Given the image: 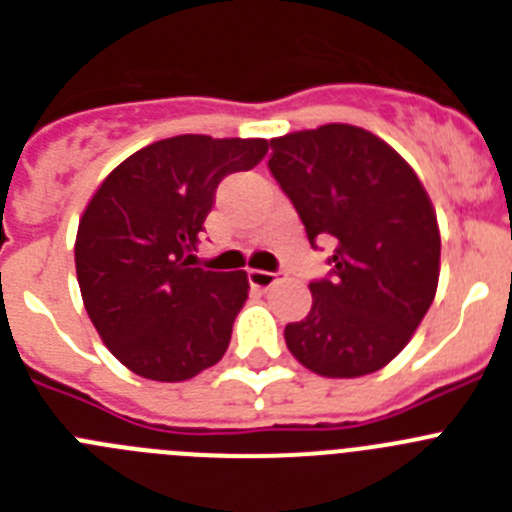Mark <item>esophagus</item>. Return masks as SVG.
<instances>
[{"mask_svg":"<svg viewBox=\"0 0 512 512\" xmlns=\"http://www.w3.org/2000/svg\"><path fill=\"white\" fill-rule=\"evenodd\" d=\"M248 282L251 287H259V289H269L271 284L279 282V274L277 271H264V269H248Z\"/></svg>","mask_w":512,"mask_h":512,"instance_id":"esophagus-1","label":"esophagus"}]
</instances>
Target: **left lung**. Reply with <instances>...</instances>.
I'll list each match as a JSON object with an SVG mask.
<instances>
[{"label": "left lung", "mask_w": 512, "mask_h": 512, "mask_svg": "<svg viewBox=\"0 0 512 512\" xmlns=\"http://www.w3.org/2000/svg\"><path fill=\"white\" fill-rule=\"evenodd\" d=\"M269 146V169L307 241L333 243L330 274L310 282L307 318L284 328L287 348L320 377L377 372L408 346L436 297L431 197L395 148L356 125L330 122Z\"/></svg>", "instance_id": "left-lung-1"}]
</instances>
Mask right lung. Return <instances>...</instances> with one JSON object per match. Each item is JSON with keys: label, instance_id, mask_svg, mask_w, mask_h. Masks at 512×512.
<instances>
[{"label": "right lung", "instance_id": "1", "mask_svg": "<svg viewBox=\"0 0 512 512\" xmlns=\"http://www.w3.org/2000/svg\"><path fill=\"white\" fill-rule=\"evenodd\" d=\"M269 151L264 138L174 135L112 171L79 220L76 279L104 346L153 382H184L228 351L246 271L194 256L217 184Z\"/></svg>", "mask_w": 512, "mask_h": 512}]
</instances>
